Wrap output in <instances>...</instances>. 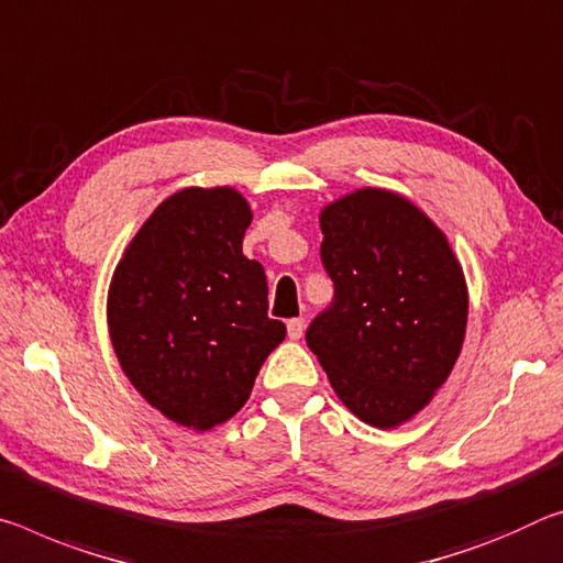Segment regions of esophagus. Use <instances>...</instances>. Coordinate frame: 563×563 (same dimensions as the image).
I'll use <instances>...</instances> for the list:
<instances>
[{"label":"esophagus","mask_w":563,"mask_h":563,"mask_svg":"<svg viewBox=\"0 0 563 563\" xmlns=\"http://www.w3.org/2000/svg\"><path fill=\"white\" fill-rule=\"evenodd\" d=\"M302 330H306V318H290L288 320V338L290 341H298L302 335Z\"/></svg>","instance_id":"1"}]
</instances>
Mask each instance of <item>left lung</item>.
I'll return each mask as SVG.
<instances>
[{
  "instance_id": "8db88e82",
  "label": "left lung",
  "mask_w": 563,
  "mask_h": 563,
  "mask_svg": "<svg viewBox=\"0 0 563 563\" xmlns=\"http://www.w3.org/2000/svg\"><path fill=\"white\" fill-rule=\"evenodd\" d=\"M335 298L306 341L353 416L396 428L451 376L468 288L443 230L404 195L363 187L320 210Z\"/></svg>"
}]
</instances>
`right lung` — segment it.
I'll list each match as a JSON object with an SVG mask.
<instances>
[{
	"mask_svg": "<svg viewBox=\"0 0 563 563\" xmlns=\"http://www.w3.org/2000/svg\"><path fill=\"white\" fill-rule=\"evenodd\" d=\"M253 220L233 187H185L124 247L107 292L114 355L137 394L169 421L210 431L245 406L283 343L267 280L243 255Z\"/></svg>",
	"mask_w": 563,
	"mask_h": 563,
	"instance_id": "add662e5",
	"label": "right lung"
}]
</instances>
